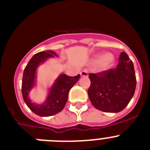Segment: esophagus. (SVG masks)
<instances>
[{
  "mask_svg": "<svg viewBox=\"0 0 150 150\" xmlns=\"http://www.w3.org/2000/svg\"><path fill=\"white\" fill-rule=\"evenodd\" d=\"M80 75H81L82 77H87L88 76V73L87 71V70H83L80 72Z\"/></svg>",
  "mask_w": 150,
  "mask_h": 150,
  "instance_id": "obj_1",
  "label": "esophagus"
}]
</instances>
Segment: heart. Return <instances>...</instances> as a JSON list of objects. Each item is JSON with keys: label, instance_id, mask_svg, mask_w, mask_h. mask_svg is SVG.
I'll return each instance as SVG.
<instances>
[{"label": "heart", "instance_id": "heart-1", "mask_svg": "<svg viewBox=\"0 0 150 150\" xmlns=\"http://www.w3.org/2000/svg\"><path fill=\"white\" fill-rule=\"evenodd\" d=\"M114 62V57L112 56L111 54L106 53L104 55H98L91 61V64L94 65H99L102 67V68H107L112 64Z\"/></svg>", "mask_w": 150, "mask_h": 150}]
</instances>
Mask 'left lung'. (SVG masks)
<instances>
[{
    "label": "left lung",
    "mask_w": 150,
    "mask_h": 150,
    "mask_svg": "<svg viewBox=\"0 0 150 150\" xmlns=\"http://www.w3.org/2000/svg\"><path fill=\"white\" fill-rule=\"evenodd\" d=\"M91 85L88 95L96 109L106 112H119L128 105L134 94L136 76L133 62L125 52L120 54L115 69L89 74Z\"/></svg>",
    "instance_id": "8db88e82"
}]
</instances>
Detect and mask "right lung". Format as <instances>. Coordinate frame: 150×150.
I'll return each instance as SVG.
<instances>
[{"mask_svg":"<svg viewBox=\"0 0 150 150\" xmlns=\"http://www.w3.org/2000/svg\"><path fill=\"white\" fill-rule=\"evenodd\" d=\"M58 56L51 50L40 52L30 59L23 72L22 83V93L24 101L29 109L40 116H50L57 114L64 109L68 99L71 88L79 80L80 75L69 76L60 74L50 88L46 99L42 104L33 103L29 98V92L36 84V71L40 64L44 63L49 58Z\"/></svg>","mask_w":150,"mask_h":150,"instance_id":"add662e5","label":"right lung"}]
</instances>
